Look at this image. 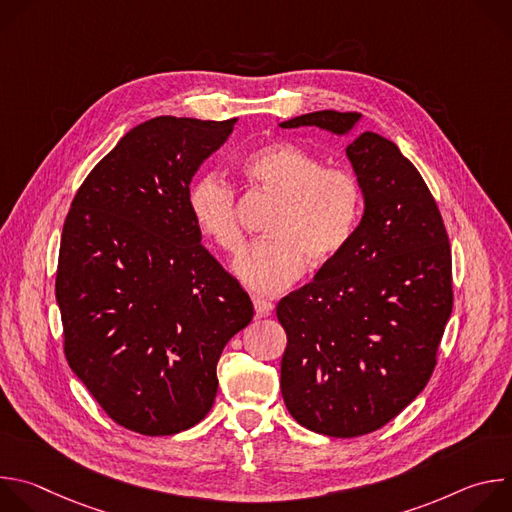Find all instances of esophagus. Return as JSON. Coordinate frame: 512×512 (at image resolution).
<instances>
[{"mask_svg": "<svg viewBox=\"0 0 512 512\" xmlns=\"http://www.w3.org/2000/svg\"><path fill=\"white\" fill-rule=\"evenodd\" d=\"M253 308H255V316H257V318H265V316H269V314L273 312L275 306H273L269 300L255 296V298H253Z\"/></svg>", "mask_w": 512, "mask_h": 512, "instance_id": "1", "label": "esophagus"}]
</instances>
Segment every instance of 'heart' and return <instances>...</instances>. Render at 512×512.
I'll return each mask as SVG.
<instances>
[{
	"instance_id": "obj_1",
	"label": "heart",
	"mask_w": 512,
	"mask_h": 512,
	"mask_svg": "<svg viewBox=\"0 0 512 512\" xmlns=\"http://www.w3.org/2000/svg\"><path fill=\"white\" fill-rule=\"evenodd\" d=\"M241 170L281 198L267 229L271 239L251 245L233 267L255 294H277L304 273L308 261L322 267L350 243L362 214V186L352 172L326 170L316 156L285 141L249 152ZM186 202L194 225L212 245L229 255L241 251L237 196L223 176H198Z\"/></svg>"
}]
</instances>
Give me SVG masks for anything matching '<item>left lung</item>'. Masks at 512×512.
Segmentation results:
<instances>
[{
  "label": "left lung",
  "instance_id": "8db88e82",
  "mask_svg": "<svg viewBox=\"0 0 512 512\" xmlns=\"http://www.w3.org/2000/svg\"><path fill=\"white\" fill-rule=\"evenodd\" d=\"M360 119L328 109L279 123L346 137L362 186L350 243L277 304L285 407L332 437L383 427L423 391L454 302L450 243L431 192L393 141L358 131Z\"/></svg>",
  "mask_w": 512,
  "mask_h": 512
}]
</instances>
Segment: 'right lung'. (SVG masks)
Returning <instances> with one entry per match:
<instances>
[{
    "label": "right lung",
    "instance_id": "obj_1",
    "mask_svg": "<svg viewBox=\"0 0 512 512\" xmlns=\"http://www.w3.org/2000/svg\"><path fill=\"white\" fill-rule=\"evenodd\" d=\"M237 121L133 127L87 176L62 229L66 360L113 421L143 435L178 433L210 411L216 362L253 320L249 294L200 245L186 202Z\"/></svg>",
    "mask_w": 512,
    "mask_h": 512
}]
</instances>
